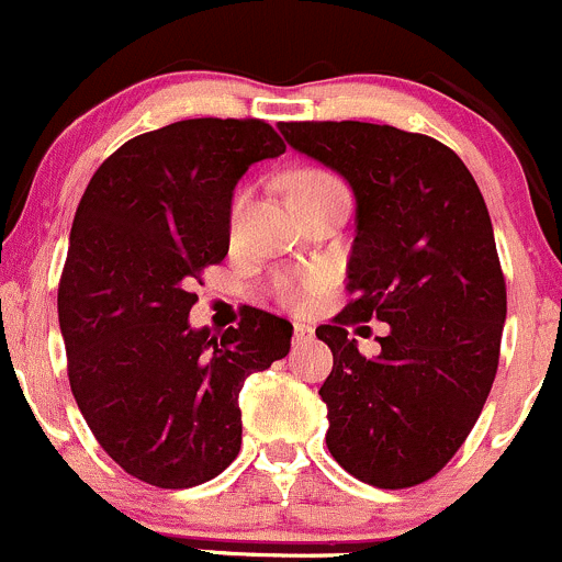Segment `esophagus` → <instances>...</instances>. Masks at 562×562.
<instances>
[{
	"label": "esophagus",
	"instance_id": "1",
	"mask_svg": "<svg viewBox=\"0 0 562 562\" xmlns=\"http://www.w3.org/2000/svg\"><path fill=\"white\" fill-rule=\"evenodd\" d=\"M311 325H305V322H294V341H305V338H311Z\"/></svg>",
	"mask_w": 562,
	"mask_h": 562
}]
</instances>
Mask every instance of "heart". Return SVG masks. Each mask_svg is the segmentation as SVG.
Instances as JSON below:
<instances>
[{"instance_id": "b5f03b06", "label": "heart", "mask_w": 562, "mask_h": 562, "mask_svg": "<svg viewBox=\"0 0 562 562\" xmlns=\"http://www.w3.org/2000/svg\"><path fill=\"white\" fill-rule=\"evenodd\" d=\"M286 188H289V196H297V193L325 191V188H341V182L322 169H300L289 177ZM243 204H246V199L243 196L235 199V207H232V226L240 221ZM311 289H314V283L311 281L303 283V286H294V283H279V297L283 300V303H300V300L305 297V292H311Z\"/></svg>"}]
</instances>
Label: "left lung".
Listing matches in <instances>:
<instances>
[{
    "instance_id": "1",
    "label": "left lung",
    "mask_w": 562,
    "mask_h": 562,
    "mask_svg": "<svg viewBox=\"0 0 562 562\" xmlns=\"http://www.w3.org/2000/svg\"><path fill=\"white\" fill-rule=\"evenodd\" d=\"M279 131L355 193V297L316 327L333 352L319 387L327 448L371 486L429 481L468 440L497 374L505 279L486 202L462 158L431 136L352 120ZM369 318L389 322L376 359L346 333Z\"/></svg>"
}]
</instances>
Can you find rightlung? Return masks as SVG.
Segmentation results:
<instances>
[{"mask_svg":"<svg viewBox=\"0 0 562 562\" xmlns=\"http://www.w3.org/2000/svg\"><path fill=\"white\" fill-rule=\"evenodd\" d=\"M283 149L262 120L171 122L122 144L81 196L57 297L70 391L138 481L188 488L229 468L243 382L289 355L292 325L268 311L221 336L188 322L193 281L229 254L237 180Z\"/></svg>","mask_w":562,"mask_h":562,"instance_id":"obj_1","label":"right lung"}]
</instances>
